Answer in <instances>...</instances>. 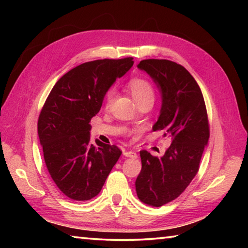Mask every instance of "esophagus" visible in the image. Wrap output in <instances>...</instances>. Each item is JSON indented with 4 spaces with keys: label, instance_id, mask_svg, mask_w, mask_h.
<instances>
[{
    "label": "esophagus",
    "instance_id": "34e87169",
    "mask_svg": "<svg viewBox=\"0 0 248 248\" xmlns=\"http://www.w3.org/2000/svg\"><path fill=\"white\" fill-rule=\"evenodd\" d=\"M124 155L125 157H130V158H137L138 157V155H137V153L134 152V151H124Z\"/></svg>",
    "mask_w": 248,
    "mask_h": 248
}]
</instances>
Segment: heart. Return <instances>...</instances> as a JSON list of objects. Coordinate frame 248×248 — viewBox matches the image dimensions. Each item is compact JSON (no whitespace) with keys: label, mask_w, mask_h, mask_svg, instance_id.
<instances>
[{"label":"heart","mask_w":248,"mask_h":248,"mask_svg":"<svg viewBox=\"0 0 248 248\" xmlns=\"http://www.w3.org/2000/svg\"><path fill=\"white\" fill-rule=\"evenodd\" d=\"M128 87L130 92H131L133 98L136 99V102L138 104H140L141 102H143V100L149 99V98L154 99L153 86L144 78H134L132 79H130ZM115 98H116L115 89L108 90L106 96H105V105H106V107H110L112 103H114Z\"/></svg>","instance_id":"1"}]
</instances>
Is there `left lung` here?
<instances>
[{"instance_id":"obj_1","label":"left lung","mask_w":248,"mask_h":248,"mask_svg":"<svg viewBox=\"0 0 248 248\" xmlns=\"http://www.w3.org/2000/svg\"><path fill=\"white\" fill-rule=\"evenodd\" d=\"M138 68L153 78L161 92L162 107L153 131L164 130L171 144L161 157L140 151L142 169L136 190L143 203L161 207L182 195L198 173L210 137L207 108L199 85L183 65L148 59Z\"/></svg>"}]
</instances>
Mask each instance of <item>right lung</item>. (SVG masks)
<instances>
[{"label": "right lung", "mask_w": 248, "mask_h": 248, "mask_svg": "<svg viewBox=\"0 0 248 248\" xmlns=\"http://www.w3.org/2000/svg\"><path fill=\"white\" fill-rule=\"evenodd\" d=\"M133 58L85 62L65 73L41 109L38 136L46 166L54 184L70 199L97 196L121 151L96 140L91 143V119L117 78L133 65Z\"/></svg>", "instance_id": "1"}]
</instances>
